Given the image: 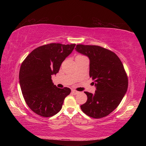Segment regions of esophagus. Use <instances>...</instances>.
<instances>
[{"mask_svg":"<svg viewBox=\"0 0 146 146\" xmlns=\"http://www.w3.org/2000/svg\"><path fill=\"white\" fill-rule=\"evenodd\" d=\"M71 93H72V94H74V95H76V94L78 93V91H76V90H72Z\"/></svg>","mask_w":146,"mask_h":146,"instance_id":"obj_1","label":"esophagus"}]
</instances>
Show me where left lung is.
<instances>
[{"mask_svg": "<svg viewBox=\"0 0 146 146\" xmlns=\"http://www.w3.org/2000/svg\"><path fill=\"white\" fill-rule=\"evenodd\" d=\"M76 51L90 59V76L95 93L85 91L88 100L80 106L89 117L100 118L113 111L122 101L128 87V78L122 62L113 51L102 47L77 44Z\"/></svg>", "mask_w": 146, "mask_h": 146, "instance_id": "1", "label": "left lung"}]
</instances>
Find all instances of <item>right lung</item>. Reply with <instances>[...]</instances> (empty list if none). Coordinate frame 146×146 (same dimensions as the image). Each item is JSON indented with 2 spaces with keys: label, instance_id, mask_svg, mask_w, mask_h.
Wrapping results in <instances>:
<instances>
[{
  "label": "right lung",
  "instance_id": "1",
  "mask_svg": "<svg viewBox=\"0 0 146 146\" xmlns=\"http://www.w3.org/2000/svg\"><path fill=\"white\" fill-rule=\"evenodd\" d=\"M75 45L51 43L38 47L22 63L19 71L21 91L27 105L36 114L44 117L56 115L71 93L70 88L54 85L51 75L58 72Z\"/></svg>",
  "mask_w": 146,
  "mask_h": 146
}]
</instances>
